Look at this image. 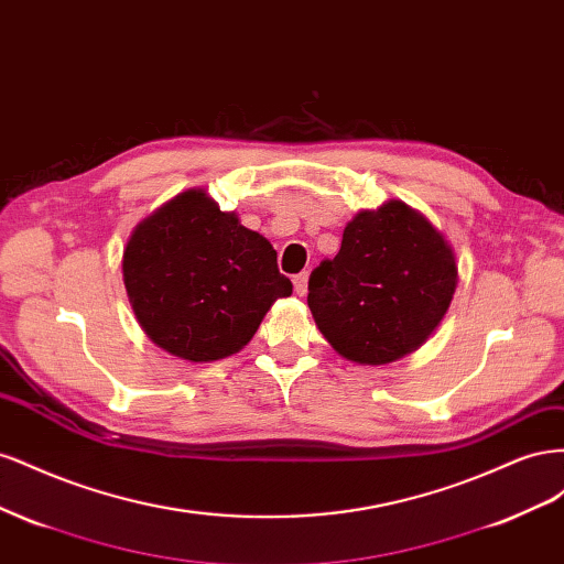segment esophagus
I'll return each instance as SVG.
<instances>
[{
    "mask_svg": "<svg viewBox=\"0 0 564 564\" xmlns=\"http://www.w3.org/2000/svg\"><path fill=\"white\" fill-rule=\"evenodd\" d=\"M294 292L299 296L308 292V272H299V275H294Z\"/></svg>",
    "mask_w": 564,
    "mask_h": 564,
    "instance_id": "34e87169",
    "label": "esophagus"
}]
</instances>
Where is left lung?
Returning <instances> with one entry per match:
<instances>
[{
  "instance_id": "8db88e82",
  "label": "left lung",
  "mask_w": 564,
  "mask_h": 564,
  "mask_svg": "<svg viewBox=\"0 0 564 564\" xmlns=\"http://www.w3.org/2000/svg\"><path fill=\"white\" fill-rule=\"evenodd\" d=\"M456 253L400 199L357 212L340 249L308 282V305L332 348L355 365H388L419 350L447 315Z\"/></svg>"
}]
</instances>
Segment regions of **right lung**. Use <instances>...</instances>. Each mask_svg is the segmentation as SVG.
Instances as JSON below:
<instances>
[{
	"label": "right lung",
	"mask_w": 564,
	"mask_h": 564,
	"mask_svg": "<svg viewBox=\"0 0 564 564\" xmlns=\"http://www.w3.org/2000/svg\"><path fill=\"white\" fill-rule=\"evenodd\" d=\"M122 278L145 336L187 362L240 352L294 289L265 237L220 212L204 187L178 193L131 230Z\"/></svg>",
	"instance_id": "add662e5"
}]
</instances>
